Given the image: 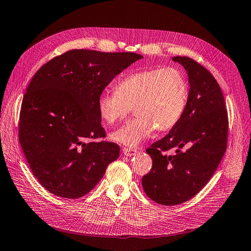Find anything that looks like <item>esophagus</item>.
I'll list each match as a JSON object with an SVG mask.
<instances>
[{
	"mask_svg": "<svg viewBox=\"0 0 251 251\" xmlns=\"http://www.w3.org/2000/svg\"><path fill=\"white\" fill-rule=\"evenodd\" d=\"M122 151H123L125 156H133L138 151L134 150V149H128V147H123V149H122Z\"/></svg>",
	"mask_w": 251,
	"mask_h": 251,
	"instance_id": "1",
	"label": "esophagus"
}]
</instances>
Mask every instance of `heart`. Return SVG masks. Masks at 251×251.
Segmentation results:
<instances>
[{"label": "heart", "mask_w": 251, "mask_h": 251, "mask_svg": "<svg viewBox=\"0 0 251 251\" xmlns=\"http://www.w3.org/2000/svg\"><path fill=\"white\" fill-rule=\"evenodd\" d=\"M189 99V85L180 70L174 67L147 69L126 75L115 85V91L101 93L98 100L100 118L113 125L130 112L128 121L111 138L129 147L139 145L151 132L169 130L181 119Z\"/></svg>", "instance_id": "b5f03b06"}]
</instances>
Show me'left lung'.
<instances>
[{"mask_svg":"<svg viewBox=\"0 0 251 251\" xmlns=\"http://www.w3.org/2000/svg\"><path fill=\"white\" fill-rule=\"evenodd\" d=\"M173 60L187 70L188 102L178 123L146 150L152 168L142 178L146 195L163 205L180 204L197 195L213 176L228 142V112L214 76L187 56ZM172 148L176 150L174 155L165 153Z\"/></svg>","mask_w":251,"mask_h":251,"instance_id":"1","label":"left lung"}]
</instances>
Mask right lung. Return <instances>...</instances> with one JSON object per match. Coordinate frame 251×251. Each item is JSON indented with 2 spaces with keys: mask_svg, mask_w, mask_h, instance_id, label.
I'll use <instances>...</instances> for the list:
<instances>
[{
  "mask_svg": "<svg viewBox=\"0 0 251 251\" xmlns=\"http://www.w3.org/2000/svg\"><path fill=\"white\" fill-rule=\"evenodd\" d=\"M142 55L71 50L37 71L23 96L19 141L34 176L52 194L85 196L120 156L106 141L99 96Z\"/></svg>",
  "mask_w": 251,
  "mask_h": 251,
  "instance_id": "obj_1",
  "label": "right lung"
}]
</instances>
